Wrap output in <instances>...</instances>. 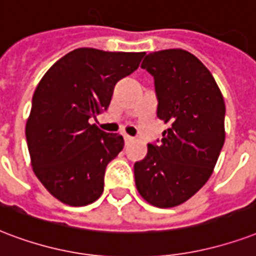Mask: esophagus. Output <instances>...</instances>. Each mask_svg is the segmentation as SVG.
<instances>
[{
    "label": "esophagus",
    "mask_w": 256,
    "mask_h": 256,
    "mask_svg": "<svg viewBox=\"0 0 256 256\" xmlns=\"http://www.w3.org/2000/svg\"><path fill=\"white\" fill-rule=\"evenodd\" d=\"M124 144H128V142L132 141V136H128V134H126V136H124Z\"/></svg>",
    "instance_id": "1"
}]
</instances>
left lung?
Wrapping results in <instances>:
<instances>
[{"instance_id":"left-lung-1","label":"left lung","mask_w":256,"mask_h":256,"mask_svg":"<svg viewBox=\"0 0 256 256\" xmlns=\"http://www.w3.org/2000/svg\"><path fill=\"white\" fill-rule=\"evenodd\" d=\"M141 67L153 75L157 116L168 128L134 164L136 186L152 206L172 208L210 180L226 140V104L210 70L188 50L152 52Z\"/></svg>"}]
</instances>
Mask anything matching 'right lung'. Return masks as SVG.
<instances>
[{"label": "right lung", "mask_w": 256, "mask_h": 256, "mask_svg": "<svg viewBox=\"0 0 256 256\" xmlns=\"http://www.w3.org/2000/svg\"><path fill=\"white\" fill-rule=\"evenodd\" d=\"M144 56L78 48L38 82L25 136L34 174L58 202L84 206L100 198L107 164L124 142L90 120L107 110L116 82L136 71Z\"/></svg>", "instance_id": "right-lung-1"}]
</instances>
